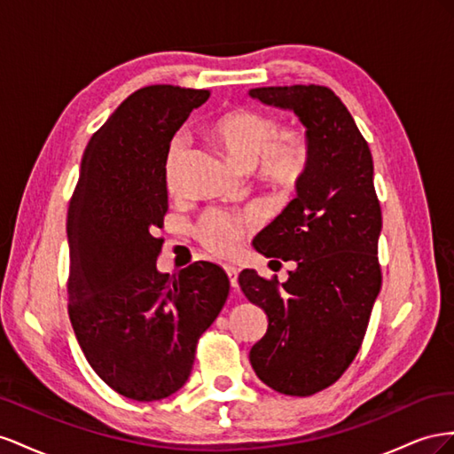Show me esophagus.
Here are the masks:
<instances>
[{
    "instance_id": "1",
    "label": "esophagus",
    "mask_w": 454,
    "mask_h": 454,
    "mask_svg": "<svg viewBox=\"0 0 454 454\" xmlns=\"http://www.w3.org/2000/svg\"><path fill=\"white\" fill-rule=\"evenodd\" d=\"M224 270H226V276L230 279V285L236 291L238 289V268L231 266V264H224Z\"/></svg>"
}]
</instances>
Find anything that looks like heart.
Instances as JSON below:
<instances>
[{
  "label": "heart",
  "instance_id": "obj_1",
  "mask_svg": "<svg viewBox=\"0 0 454 454\" xmlns=\"http://www.w3.org/2000/svg\"><path fill=\"white\" fill-rule=\"evenodd\" d=\"M211 133L226 150L230 160L249 171L258 165L271 184L291 188L299 183L309 160L306 137L296 129H281L274 118L253 110H231L211 125ZM188 148L184 137H175L165 161V183L176 186L178 165ZM254 226L253 215H234L223 209L207 211L198 223V239L215 254H230L247 230Z\"/></svg>",
  "mask_w": 454,
  "mask_h": 454
}]
</instances>
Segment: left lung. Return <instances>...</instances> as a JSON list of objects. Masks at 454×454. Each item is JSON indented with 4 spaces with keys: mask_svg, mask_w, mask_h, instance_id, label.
<instances>
[{
    "mask_svg": "<svg viewBox=\"0 0 454 454\" xmlns=\"http://www.w3.org/2000/svg\"><path fill=\"white\" fill-rule=\"evenodd\" d=\"M262 105L291 110L306 127L309 160L296 198L253 241L294 261L289 279L243 270L239 287L268 316L251 348L256 377L285 395H312L342 377L357 356L382 285L380 203L372 155L352 114L329 87H258Z\"/></svg>",
    "mask_w": 454,
    "mask_h": 454,
    "instance_id": "8db88e82",
    "label": "left lung"
}]
</instances>
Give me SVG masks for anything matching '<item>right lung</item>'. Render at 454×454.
<instances>
[{
	"mask_svg": "<svg viewBox=\"0 0 454 454\" xmlns=\"http://www.w3.org/2000/svg\"><path fill=\"white\" fill-rule=\"evenodd\" d=\"M205 89L148 85L90 137L68 207V314L89 365L112 390L158 401L183 387L200 336L223 309L226 271L198 261L161 274L165 161Z\"/></svg>",
	"mask_w": 454,
	"mask_h": 454,
	"instance_id": "1",
	"label": "right lung"
}]
</instances>
